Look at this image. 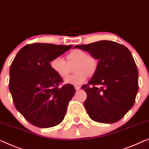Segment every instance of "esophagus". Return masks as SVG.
<instances>
[{
    "mask_svg": "<svg viewBox=\"0 0 149 149\" xmlns=\"http://www.w3.org/2000/svg\"><path fill=\"white\" fill-rule=\"evenodd\" d=\"M74 88L77 91H78V90H79V89H81V86H75Z\"/></svg>",
    "mask_w": 149,
    "mask_h": 149,
    "instance_id": "esophagus-1",
    "label": "esophagus"
}]
</instances>
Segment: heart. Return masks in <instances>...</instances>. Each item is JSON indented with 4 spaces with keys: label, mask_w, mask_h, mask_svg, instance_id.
<instances>
[{
    "label": "heart",
    "mask_w": 149,
    "mask_h": 149,
    "mask_svg": "<svg viewBox=\"0 0 149 149\" xmlns=\"http://www.w3.org/2000/svg\"><path fill=\"white\" fill-rule=\"evenodd\" d=\"M67 61L63 57L57 56L50 63L53 71L61 77L68 75L70 71V66L76 64L74 70V74L67 77L65 79L66 84L80 85L87 79L88 74L92 75L97 67V60L93 56H89L85 51L74 49L67 56Z\"/></svg>",
    "instance_id": "obj_1"
}]
</instances>
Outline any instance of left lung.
<instances>
[{
    "mask_svg": "<svg viewBox=\"0 0 149 149\" xmlns=\"http://www.w3.org/2000/svg\"><path fill=\"white\" fill-rule=\"evenodd\" d=\"M73 49L87 51L98 60L91 79L81 87L87 95L84 106L89 117L98 123L117 122L133 107L138 93V70L131 52L110 40Z\"/></svg>",
    "mask_w": 149,
    "mask_h": 149,
    "instance_id": "obj_1",
    "label": "left lung"
}]
</instances>
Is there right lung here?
<instances>
[{
  "label": "right lung",
  "instance_id": "add662e5",
  "mask_svg": "<svg viewBox=\"0 0 149 149\" xmlns=\"http://www.w3.org/2000/svg\"><path fill=\"white\" fill-rule=\"evenodd\" d=\"M72 45L33 43L20 50L10 68L9 91L17 111L30 123L40 128L54 127L63 120L74 96V86L59 84L62 78L50 62Z\"/></svg>",
  "mask_w": 149,
  "mask_h": 149
}]
</instances>
